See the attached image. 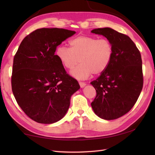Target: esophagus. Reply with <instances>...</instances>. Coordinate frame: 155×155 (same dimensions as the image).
<instances>
[{
  "label": "esophagus",
  "mask_w": 155,
  "mask_h": 155,
  "mask_svg": "<svg viewBox=\"0 0 155 155\" xmlns=\"http://www.w3.org/2000/svg\"><path fill=\"white\" fill-rule=\"evenodd\" d=\"M79 84H80V87L81 88H83L85 85H86V83H84V82H79Z\"/></svg>",
  "instance_id": "esophagus-1"
}]
</instances>
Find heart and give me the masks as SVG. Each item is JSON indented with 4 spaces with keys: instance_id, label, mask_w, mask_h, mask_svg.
<instances>
[{
    "instance_id": "1",
    "label": "heart",
    "mask_w": 155,
    "mask_h": 155,
    "mask_svg": "<svg viewBox=\"0 0 155 155\" xmlns=\"http://www.w3.org/2000/svg\"><path fill=\"white\" fill-rule=\"evenodd\" d=\"M70 48L60 45L55 55L62 66L72 70L78 62L81 64L71 72L78 79H84L93 74L99 75L108 68L113 56V46L107 38H97L80 35L69 41Z\"/></svg>"
}]
</instances>
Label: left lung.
Masks as SVG:
<instances>
[{"label":"left lung","mask_w":155,"mask_h":155,"mask_svg":"<svg viewBox=\"0 0 155 155\" xmlns=\"http://www.w3.org/2000/svg\"><path fill=\"white\" fill-rule=\"evenodd\" d=\"M91 32L104 36L113 46L110 64L91 83L97 92L91 107L100 118L117 119L130 111L142 91L140 52L129 37L110 28L94 29Z\"/></svg>","instance_id":"8db88e82"}]
</instances>
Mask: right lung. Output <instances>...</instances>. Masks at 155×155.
Masks as SVG:
<instances>
[{
	"label": "right lung",
	"mask_w": 155,
	"mask_h": 155,
	"mask_svg": "<svg viewBox=\"0 0 155 155\" xmlns=\"http://www.w3.org/2000/svg\"><path fill=\"white\" fill-rule=\"evenodd\" d=\"M75 31L39 28L28 35L14 57L12 91L19 107L38 123L51 124L63 118L79 84L56 57L57 47Z\"/></svg>",
	"instance_id": "add662e5"
}]
</instances>
